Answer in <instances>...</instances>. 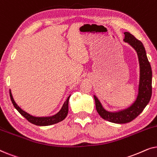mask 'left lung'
Here are the masks:
<instances>
[{
  "instance_id": "obj_1",
  "label": "left lung",
  "mask_w": 157,
  "mask_h": 157,
  "mask_svg": "<svg viewBox=\"0 0 157 157\" xmlns=\"http://www.w3.org/2000/svg\"><path fill=\"white\" fill-rule=\"evenodd\" d=\"M124 35V41L128 43L136 50L140 65V81L136 100L132 106L125 110L111 113L105 110L97 97L94 96L96 111L101 117L117 124L128 123L138 117L149 102L152 93V71L144 46L140 40L128 32H125Z\"/></svg>"
}]
</instances>
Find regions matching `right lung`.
<instances>
[{"instance_id": "add662e5", "label": "right lung", "mask_w": 157, "mask_h": 157, "mask_svg": "<svg viewBox=\"0 0 157 157\" xmlns=\"http://www.w3.org/2000/svg\"><path fill=\"white\" fill-rule=\"evenodd\" d=\"M10 99H11V101L13 104L15 108L17 109V111H18L19 113H21L23 117H24L25 119H26L29 122H31V124H35V125L37 126H49L52 125V124L59 123V122L63 121V120L66 117V116L68 114V100H69V97L68 96L67 99L62 106L61 110H60L59 112H58L56 114L52 116V117H33V116L30 115L29 113L25 112L23 110H22L20 107H19L18 105L16 104L15 101L12 96V94L10 92Z\"/></svg>"}]
</instances>
